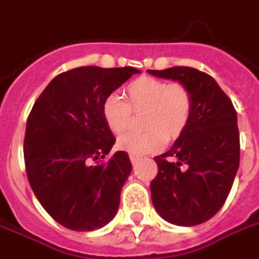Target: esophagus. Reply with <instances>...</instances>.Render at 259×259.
I'll return each mask as SVG.
<instances>
[{"mask_svg":"<svg viewBox=\"0 0 259 259\" xmlns=\"http://www.w3.org/2000/svg\"><path fill=\"white\" fill-rule=\"evenodd\" d=\"M139 159H140V158L136 157V155H130V162L133 163V165H136V163L139 162Z\"/></svg>","mask_w":259,"mask_h":259,"instance_id":"34e87169","label":"esophagus"}]
</instances>
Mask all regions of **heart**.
I'll list each match as a JSON object with an SVG mask.
<instances>
[{"label": "heart", "mask_w": 259, "mask_h": 259, "mask_svg": "<svg viewBox=\"0 0 259 259\" xmlns=\"http://www.w3.org/2000/svg\"><path fill=\"white\" fill-rule=\"evenodd\" d=\"M127 101L118 93L108 94L102 101L104 120L113 133L129 127L132 111L146 109L144 132H127L118 139L119 150L132 155H144L161 150L165 141L179 137L190 122L193 97L182 83L141 76L126 87Z\"/></svg>", "instance_id": "b5f03b06"}]
</instances>
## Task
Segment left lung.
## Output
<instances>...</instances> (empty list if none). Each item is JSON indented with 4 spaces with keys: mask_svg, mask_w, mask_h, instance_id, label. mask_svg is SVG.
Instances as JSON below:
<instances>
[{
    "mask_svg": "<svg viewBox=\"0 0 259 259\" xmlns=\"http://www.w3.org/2000/svg\"><path fill=\"white\" fill-rule=\"evenodd\" d=\"M148 73L185 84L193 97L190 122L172 148L155 157L151 198L161 217L179 226L206 222L228 198L240 163L233 104L215 79L189 66Z\"/></svg>",
    "mask_w": 259,
    "mask_h": 259,
    "instance_id": "8db88e82",
    "label": "left lung"
}]
</instances>
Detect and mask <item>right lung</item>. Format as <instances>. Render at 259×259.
Returning <instances> with one entry per match:
<instances>
[{
  "label": "right lung",
  "instance_id": "right-lung-1",
  "mask_svg": "<svg viewBox=\"0 0 259 259\" xmlns=\"http://www.w3.org/2000/svg\"><path fill=\"white\" fill-rule=\"evenodd\" d=\"M132 66H80L54 77L26 123L25 166L37 200L65 228L90 232L111 222L132 172L129 155L116 151L104 120V98L123 84Z\"/></svg>",
  "mask_w": 259,
  "mask_h": 259
}]
</instances>
